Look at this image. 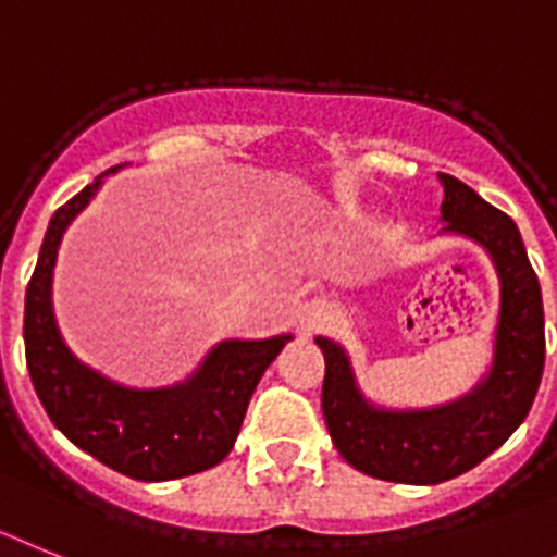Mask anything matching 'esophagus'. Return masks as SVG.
Wrapping results in <instances>:
<instances>
[{
	"instance_id": "esophagus-1",
	"label": "esophagus",
	"mask_w": 557,
	"mask_h": 557,
	"mask_svg": "<svg viewBox=\"0 0 557 557\" xmlns=\"http://www.w3.org/2000/svg\"><path fill=\"white\" fill-rule=\"evenodd\" d=\"M327 319V306L325 302H319V299H313V302H308L306 308H302V325L306 327H317L319 322H325Z\"/></svg>"
}]
</instances>
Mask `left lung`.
<instances>
[{
	"instance_id": "obj_1",
	"label": "left lung",
	"mask_w": 557,
	"mask_h": 557,
	"mask_svg": "<svg viewBox=\"0 0 557 557\" xmlns=\"http://www.w3.org/2000/svg\"><path fill=\"white\" fill-rule=\"evenodd\" d=\"M440 235H462L487 251L499 277L491 370L471 393L425 409H386L361 393L350 356L317 336L325 356L322 412L333 446L356 471L404 485H437L471 471L524 423L544 372V306L519 226L448 173Z\"/></svg>"
}]
</instances>
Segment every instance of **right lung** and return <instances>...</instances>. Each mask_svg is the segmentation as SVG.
<instances>
[{
  "label": "right lung",
  "mask_w": 557,
  "mask_h": 557,
  "mask_svg": "<svg viewBox=\"0 0 557 557\" xmlns=\"http://www.w3.org/2000/svg\"><path fill=\"white\" fill-rule=\"evenodd\" d=\"M117 171L120 164L100 173L50 219L24 294L27 370L55 429L81 451L132 480H178L219 466L232 451L255 386L292 333L226 338L207 352L193 375L159 389L117 384L77 359L58 331L52 311L58 246L103 178Z\"/></svg>",
  "instance_id": "add662e5"
}]
</instances>
